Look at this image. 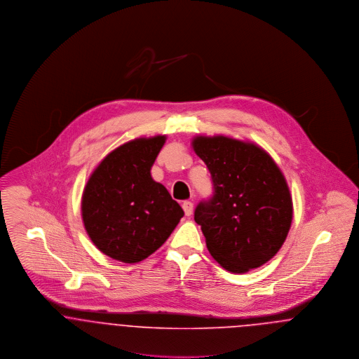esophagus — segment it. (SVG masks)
I'll list each match as a JSON object with an SVG mask.
<instances>
[{"label": "esophagus", "instance_id": "34e87169", "mask_svg": "<svg viewBox=\"0 0 359 359\" xmlns=\"http://www.w3.org/2000/svg\"><path fill=\"white\" fill-rule=\"evenodd\" d=\"M183 210H184L186 215H187V217H189V215L192 214V211H194V203H192V202H189V201H186V202H183Z\"/></svg>", "mask_w": 359, "mask_h": 359}]
</instances>
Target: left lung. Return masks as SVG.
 Instances as JSON below:
<instances>
[{"label": "left lung", "mask_w": 359, "mask_h": 359, "mask_svg": "<svg viewBox=\"0 0 359 359\" xmlns=\"http://www.w3.org/2000/svg\"><path fill=\"white\" fill-rule=\"evenodd\" d=\"M212 195L196 205L211 256L233 273L268 262L280 250L292 223L290 188L272 157L255 144L229 137H196Z\"/></svg>", "instance_id": "obj_1"}]
</instances>
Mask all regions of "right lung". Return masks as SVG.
<instances>
[{"label":"right lung","instance_id":"obj_1","mask_svg":"<svg viewBox=\"0 0 359 359\" xmlns=\"http://www.w3.org/2000/svg\"><path fill=\"white\" fill-rule=\"evenodd\" d=\"M165 136L138 138L107 154L93 172L82 198V218L94 245L126 264L156 252L184 211L151 168Z\"/></svg>","mask_w":359,"mask_h":359}]
</instances>
